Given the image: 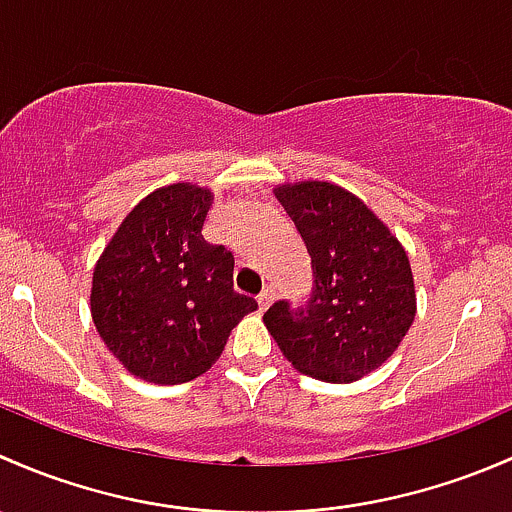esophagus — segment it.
Returning <instances> with one entry per match:
<instances>
[{
	"label": "esophagus",
	"mask_w": 512,
	"mask_h": 512,
	"mask_svg": "<svg viewBox=\"0 0 512 512\" xmlns=\"http://www.w3.org/2000/svg\"><path fill=\"white\" fill-rule=\"evenodd\" d=\"M271 303H273V288H266V291L258 295V308L266 310Z\"/></svg>",
	"instance_id": "esophagus-1"
}]
</instances>
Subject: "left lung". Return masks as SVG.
Listing matches in <instances>:
<instances>
[{"label":"left lung","mask_w":512,"mask_h":512,"mask_svg":"<svg viewBox=\"0 0 512 512\" xmlns=\"http://www.w3.org/2000/svg\"><path fill=\"white\" fill-rule=\"evenodd\" d=\"M313 263L305 308L278 300L263 313L268 333L298 372L347 384L382 367L416 315L412 266L404 246L377 214L330 182L273 189Z\"/></svg>","instance_id":"8db88e82"}]
</instances>
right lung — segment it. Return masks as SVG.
<instances>
[{"label":"right lung","mask_w":512,"mask_h":512,"mask_svg":"<svg viewBox=\"0 0 512 512\" xmlns=\"http://www.w3.org/2000/svg\"><path fill=\"white\" fill-rule=\"evenodd\" d=\"M214 192L192 182L147 194L93 268L100 340L135 377L182 384L219 360L231 330L254 313L234 291V256L204 241Z\"/></svg>","instance_id":"1"}]
</instances>
